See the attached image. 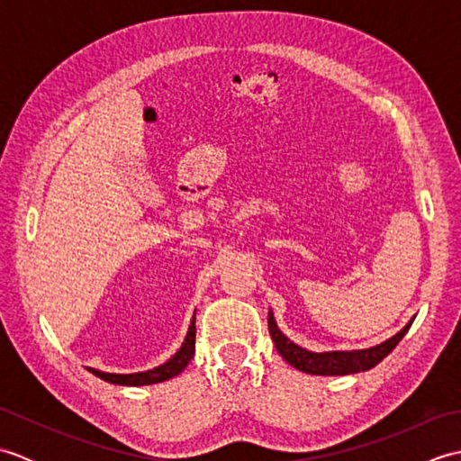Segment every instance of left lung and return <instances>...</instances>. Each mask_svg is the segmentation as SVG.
I'll return each instance as SVG.
<instances>
[{"label": "left lung", "instance_id": "8db88e82", "mask_svg": "<svg viewBox=\"0 0 461 461\" xmlns=\"http://www.w3.org/2000/svg\"><path fill=\"white\" fill-rule=\"evenodd\" d=\"M267 325H269L271 339L276 342L277 352L289 362L291 366H295L297 370H303V372H309V375L340 376V375H355V372L376 366L378 362L386 355H390L398 342L402 340L410 325H412V321H410L408 325L398 332V335L388 339L386 342H382L378 347H372L368 350H352V352H321V355L319 352H309L305 348L293 345V342L277 329L271 311L267 317Z\"/></svg>", "mask_w": 461, "mask_h": 461}]
</instances>
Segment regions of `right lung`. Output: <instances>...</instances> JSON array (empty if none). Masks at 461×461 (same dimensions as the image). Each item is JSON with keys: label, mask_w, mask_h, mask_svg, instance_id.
I'll list each match as a JSON object with an SVG mask.
<instances>
[{"label": "right lung", "mask_w": 461, "mask_h": 461, "mask_svg": "<svg viewBox=\"0 0 461 461\" xmlns=\"http://www.w3.org/2000/svg\"><path fill=\"white\" fill-rule=\"evenodd\" d=\"M194 350H195V325L192 321L188 337H185L182 348L176 352V355L168 362H164V365L158 366V368H152V370H146V372H136V375H109V372H101V370H95V368H89V370L93 372L95 376L111 382V384H121V386L156 384V382L168 380L176 375H180V372L185 366H188V362L192 360Z\"/></svg>", "instance_id": "right-lung-1"}]
</instances>
